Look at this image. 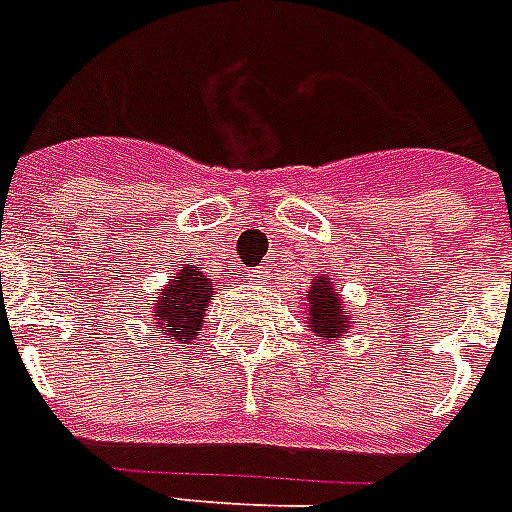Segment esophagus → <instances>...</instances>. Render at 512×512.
<instances>
[{
  "label": "esophagus",
  "mask_w": 512,
  "mask_h": 512,
  "mask_svg": "<svg viewBox=\"0 0 512 512\" xmlns=\"http://www.w3.org/2000/svg\"><path fill=\"white\" fill-rule=\"evenodd\" d=\"M248 278H253V280H261V278H264V270H251V275H248Z\"/></svg>",
  "instance_id": "1"
}]
</instances>
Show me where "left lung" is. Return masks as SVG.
Listing matches in <instances>:
<instances>
[{
	"label": "left lung",
	"mask_w": 512,
	"mask_h": 512,
	"mask_svg": "<svg viewBox=\"0 0 512 512\" xmlns=\"http://www.w3.org/2000/svg\"><path fill=\"white\" fill-rule=\"evenodd\" d=\"M305 313L307 324L315 332V337H340L351 329L353 318L343 307V297L340 291L332 286V278H315L310 291L305 294Z\"/></svg>",
	"instance_id": "8db88e82"
}]
</instances>
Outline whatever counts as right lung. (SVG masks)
I'll use <instances>...</instances> for the list:
<instances>
[{
	"label": "right lung",
	"mask_w": 512,
	"mask_h": 512,
	"mask_svg": "<svg viewBox=\"0 0 512 512\" xmlns=\"http://www.w3.org/2000/svg\"><path fill=\"white\" fill-rule=\"evenodd\" d=\"M213 294V283L205 272H199L194 264H183L180 270L169 275L167 286L159 288V294L148 299L153 305L151 329L169 345L191 343L202 332L205 307L210 305Z\"/></svg>",
	"instance_id": "obj_1"
}]
</instances>
